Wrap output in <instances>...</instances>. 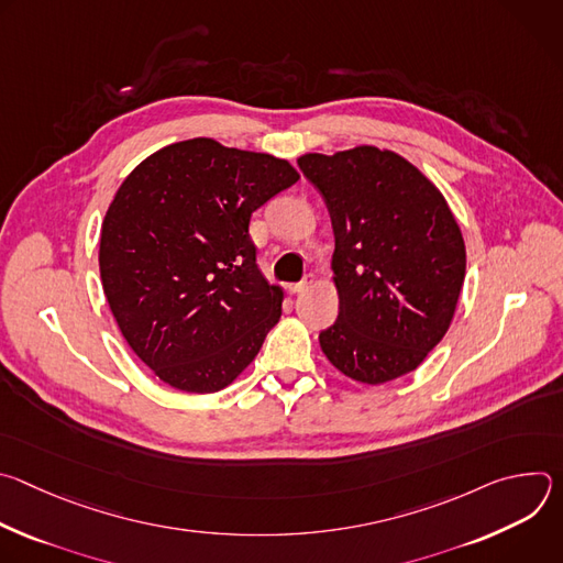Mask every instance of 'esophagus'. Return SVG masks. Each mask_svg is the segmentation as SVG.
Returning <instances> with one entry per match:
<instances>
[{
    "instance_id": "34e87169",
    "label": "esophagus",
    "mask_w": 563,
    "mask_h": 563,
    "mask_svg": "<svg viewBox=\"0 0 563 563\" xmlns=\"http://www.w3.org/2000/svg\"><path fill=\"white\" fill-rule=\"evenodd\" d=\"M309 285H311V276L302 278L300 283H291V285H289V291H291V294H302Z\"/></svg>"
}]
</instances>
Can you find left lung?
<instances>
[{
    "instance_id": "obj_1",
    "label": "left lung",
    "mask_w": 563,
    "mask_h": 563,
    "mask_svg": "<svg viewBox=\"0 0 563 563\" xmlns=\"http://www.w3.org/2000/svg\"><path fill=\"white\" fill-rule=\"evenodd\" d=\"M302 176L334 227L339 318L320 350L378 385L417 369L445 336L465 278V245L443 194L406 157L376 146L305 153Z\"/></svg>"
}]
</instances>
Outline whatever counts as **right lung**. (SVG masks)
Instances as JSON below:
<instances>
[{
  "mask_svg": "<svg viewBox=\"0 0 563 563\" xmlns=\"http://www.w3.org/2000/svg\"><path fill=\"white\" fill-rule=\"evenodd\" d=\"M298 178L287 159L194 137L155 151L120 185L100 233L102 287L159 380L211 394L256 358L283 289L256 265L250 220Z\"/></svg>",
  "mask_w": 563,
  "mask_h": 563,
  "instance_id": "1",
  "label": "right lung"
}]
</instances>
